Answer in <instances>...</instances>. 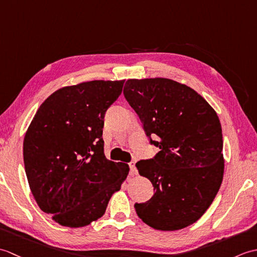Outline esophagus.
Returning <instances> with one entry per match:
<instances>
[{"label": "esophagus", "instance_id": "esophagus-1", "mask_svg": "<svg viewBox=\"0 0 257 257\" xmlns=\"http://www.w3.org/2000/svg\"><path fill=\"white\" fill-rule=\"evenodd\" d=\"M129 168H130V174H132V176H136V174H137V168H136L135 162H130Z\"/></svg>", "mask_w": 257, "mask_h": 257}]
</instances>
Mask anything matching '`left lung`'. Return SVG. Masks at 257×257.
Segmentation results:
<instances>
[{
  "mask_svg": "<svg viewBox=\"0 0 257 257\" xmlns=\"http://www.w3.org/2000/svg\"><path fill=\"white\" fill-rule=\"evenodd\" d=\"M123 95L143 121L150 144L160 149L152 159L136 163L155 191L149 201L135 204L136 212L156 230L176 231L193 224L209 209L222 183L219 117L195 90L168 78L128 79Z\"/></svg>",
  "mask_w": 257,
  "mask_h": 257,
  "instance_id": "1",
  "label": "left lung"
}]
</instances>
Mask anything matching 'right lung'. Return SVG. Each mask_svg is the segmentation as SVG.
Wrapping results in <instances>:
<instances>
[{
    "label": "right lung",
    "mask_w": 257,
    "mask_h": 257,
    "mask_svg": "<svg viewBox=\"0 0 257 257\" xmlns=\"http://www.w3.org/2000/svg\"><path fill=\"white\" fill-rule=\"evenodd\" d=\"M124 80H91L56 90L38 108L23 143L25 172L40 209L81 227L103 215L129 173L108 160L102 128Z\"/></svg>",
    "instance_id": "add662e5"
}]
</instances>
